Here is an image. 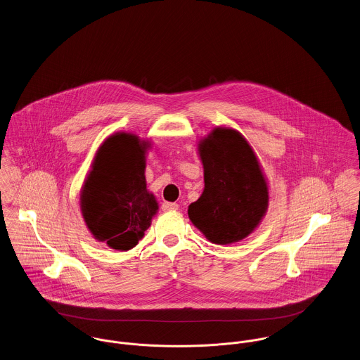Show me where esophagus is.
I'll list each match as a JSON object with an SVG mask.
<instances>
[{"instance_id": "obj_1", "label": "esophagus", "mask_w": 360, "mask_h": 360, "mask_svg": "<svg viewBox=\"0 0 360 360\" xmlns=\"http://www.w3.org/2000/svg\"><path fill=\"white\" fill-rule=\"evenodd\" d=\"M162 208H163V211H176L178 204L176 202H163Z\"/></svg>"}]
</instances>
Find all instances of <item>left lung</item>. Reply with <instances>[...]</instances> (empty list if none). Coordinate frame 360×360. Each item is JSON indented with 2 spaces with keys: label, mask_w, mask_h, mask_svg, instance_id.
Segmentation results:
<instances>
[{
  "label": "left lung",
  "mask_w": 360,
  "mask_h": 360,
  "mask_svg": "<svg viewBox=\"0 0 360 360\" xmlns=\"http://www.w3.org/2000/svg\"><path fill=\"white\" fill-rule=\"evenodd\" d=\"M204 191L188 210L189 219L218 245L247 238L269 208V182L247 139L231 127H215L198 141Z\"/></svg>",
  "instance_id": "left-lung-1"
}]
</instances>
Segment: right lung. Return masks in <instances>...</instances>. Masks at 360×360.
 <instances>
[{
	"label": "right lung",
	"instance_id": "add662e5",
	"mask_svg": "<svg viewBox=\"0 0 360 360\" xmlns=\"http://www.w3.org/2000/svg\"><path fill=\"white\" fill-rule=\"evenodd\" d=\"M149 148V139L133 133L112 134L96 152L83 182V221L94 240L110 248H134L159 210L156 197L146 189Z\"/></svg>",
	"mask_w": 360,
	"mask_h": 360
}]
</instances>
